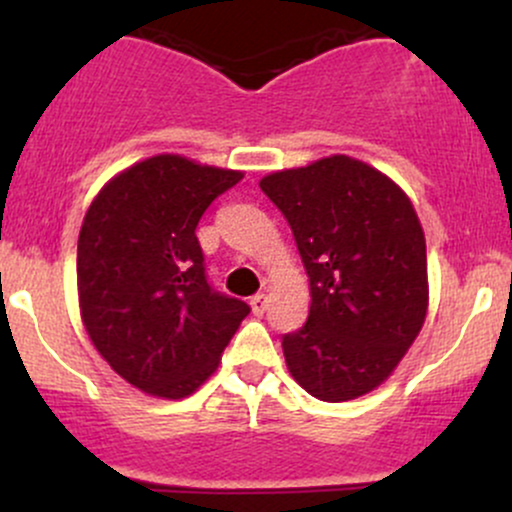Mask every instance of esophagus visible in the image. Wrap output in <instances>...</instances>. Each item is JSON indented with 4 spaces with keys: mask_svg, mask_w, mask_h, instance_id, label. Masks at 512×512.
Returning <instances> with one entry per match:
<instances>
[{
    "mask_svg": "<svg viewBox=\"0 0 512 512\" xmlns=\"http://www.w3.org/2000/svg\"><path fill=\"white\" fill-rule=\"evenodd\" d=\"M267 293H255V296H252L250 298V305H252V313H255V315H262L264 313V310H267Z\"/></svg>",
    "mask_w": 512,
    "mask_h": 512,
    "instance_id": "1",
    "label": "esophagus"
}]
</instances>
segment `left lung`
Here are the masks:
<instances>
[{
    "label": "left lung",
    "mask_w": 512,
    "mask_h": 512,
    "mask_svg": "<svg viewBox=\"0 0 512 512\" xmlns=\"http://www.w3.org/2000/svg\"><path fill=\"white\" fill-rule=\"evenodd\" d=\"M289 221L310 279V313L284 334L286 366L305 392L346 402L378 387L421 332L426 240L409 197L349 156L260 180Z\"/></svg>",
    "instance_id": "left-lung-1"
}]
</instances>
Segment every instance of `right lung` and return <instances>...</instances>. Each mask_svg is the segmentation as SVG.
Masks as SVG:
<instances>
[{
	"mask_svg": "<svg viewBox=\"0 0 512 512\" xmlns=\"http://www.w3.org/2000/svg\"><path fill=\"white\" fill-rule=\"evenodd\" d=\"M238 170L163 154L98 192L76 248L81 320L117 375L154 397L192 395L250 305L207 281L197 223Z\"/></svg>",
	"mask_w": 512,
	"mask_h": 512,
	"instance_id": "right-lung-1",
	"label": "right lung"
}]
</instances>
